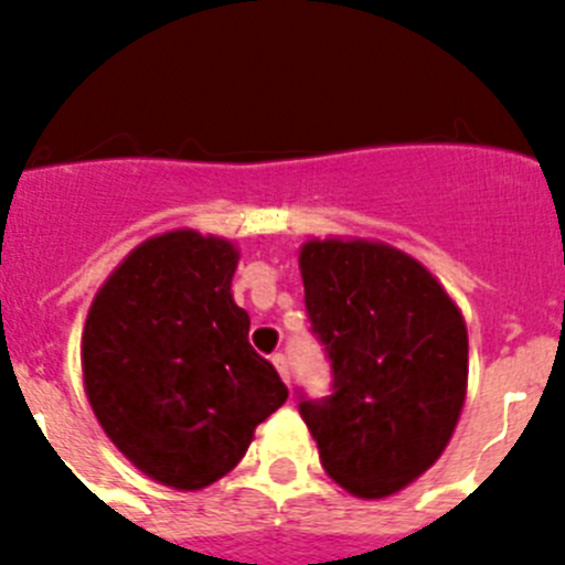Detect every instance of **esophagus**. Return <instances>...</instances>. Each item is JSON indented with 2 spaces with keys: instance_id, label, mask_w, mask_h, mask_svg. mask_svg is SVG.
Returning <instances> with one entry per match:
<instances>
[{
  "instance_id": "esophagus-1",
  "label": "esophagus",
  "mask_w": 565,
  "mask_h": 565,
  "mask_svg": "<svg viewBox=\"0 0 565 565\" xmlns=\"http://www.w3.org/2000/svg\"><path fill=\"white\" fill-rule=\"evenodd\" d=\"M271 362H274V367H277L279 376H282V382H288V379H291V371H288V359H286V353H274Z\"/></svg>"
}]
</instances>
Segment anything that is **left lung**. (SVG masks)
Masks as SVG:
<instances>
[{
  "mask_svg": "<svg viewBox=\"0 0 565 565\" xmlns=\"http://www.w3.org/2000/svg\"><path fill=\"white\" fill-rule=\"evenodd\" d=\"M311 333L331 393L297 391L328 476L393 495L441 456L467 396V328L430 271L382 243L311 239L299 252Z\"/></svg>",
  "mask_w": 565,
  "mask_h": 565,
  "instance_id": "left-lung-1",
  "label": "left lung"
}]
</instances>
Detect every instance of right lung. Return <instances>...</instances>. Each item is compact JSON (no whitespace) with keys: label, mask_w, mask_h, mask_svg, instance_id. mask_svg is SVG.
I'll return each mask as SVG.
<instances>
[{"label":"right lung","mask_w":565,"mask_h":565,"mask_svg":"<svg viewBox=\"0 0 565 565\" xmlns=\"http://www.w3.org/2000/svg\"><path fill=\"white\" fill-rule=\"evenodd\" d=\"M234 268L226 239L152 237L115 268L84 326V387L104 433L167 487L203 489L226 476L254 427L288 398L274 364L248 344Z\"/></svg>","instance_id":"1"}]
</instances>
